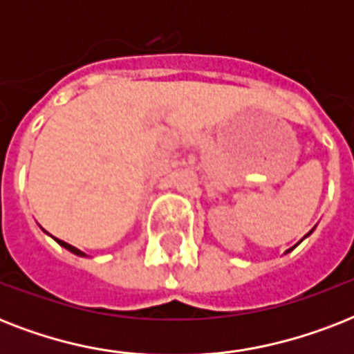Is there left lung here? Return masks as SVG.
Segmentation results:
<instances>
[{"instance_id":"8db88e82","label":"left lung","mask_w":354,"mask_h":354,"mask_svg":"<svg viewBox=\"0 0 354 354\" xmlns=\"http://www.w3.org/2000/svg\"><path fill=\"white\" fill-rule=\"evenodd\" d=\"M310 233H313V232H310ZM310 233H308V235H310ZM288 252H290V250H288Z\"/></svg>"}]
</instances>
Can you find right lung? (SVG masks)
<instances>
[{
  "label": "right lung",
  "instance_id": "add662e5",
  "mask_svg": "<svg viewBox=\"0 0 354 354\" xmlns=\"http://www.w3.org/2000/svg\"><path fill=\"white\" fill-rule=\"evenodd\" d=\"M57 242H58V244H60V246L66 248V250H69V252H71V253H75V255H80V257H82V255H84V253L80 252V250H77V248L71 246V244H68V242L60 241V239H57Z\"/></svg>",
  "mask_w": 354,
  "mask_h": 354
}]
</instances>
